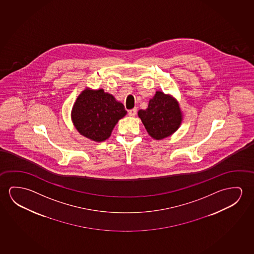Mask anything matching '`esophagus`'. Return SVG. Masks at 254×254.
<instances>
[{
  "label": "esophagus",
  "instance_id": "obj_1",
  "mask_svg": "<svg viewBox=\"0 0 254 254\" xmlns=\"http://www.w3.org/2000/svg\"><path fill=\"white\" fill-rule=\"evenodd\" d=\"M136 108H133V109L129 110L128 111L129 116H132V117H133V116H135V115H136Z\"/></svg>",
  "mask_w": 254,
  "mask_h": 254
}]
</instances>
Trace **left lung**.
I'll return each mask as SVG.
<instances>
[{"label":"left lung","instance_id":"obj_1","mask_svg":"<svg viewBox=\"0 0 254 254\" xmlns=\"http://www.w3.org/2000/svg\"><path fill=\"white\" fill-rule=\"evenodd\" d=\"M138 116L148 134L156 140L170 136L180 127L182 121L178 102L161 91H156L148 102V108L140 110Z\"/></svg>","mask_w":254,"mask_h":254}]
</instances>
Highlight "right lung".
Instances as JSON below:
<instances>
[{
    "instance_id": "1",
    "label": "right lung",
    "mask_w": 254,
    "mask_h": 254,
    "mask_svg": "<svg viewBox=\"0 0 254 254\" xmlns=\"http://www.w3.org/2000/svg\"><path fill=\"white\" fill-rule=\"evenodd\" d=\"M127 114L123 104L103 90L86 89L72 109V121L79 133L92 141L109 138L118 121Z\"/></svg>"
}]
</instances>
